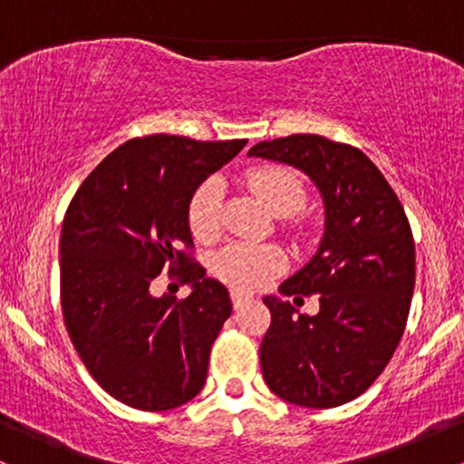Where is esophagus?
<instances>
[{
	"label": "esophagus",
	"mask_w": 464,
	"mask_h": 464,
	"mask_svg": "<svg viewBox=\"0 0 464 464\" xmlns=\"http://www.w3.org/2000/svg\"><path fill=\"white\" fill-rule=\"evenodd\" d=\"M231 301H233V307L239 310V307H244V303L250 301V296L244 295V292H239V290H233L231 292Z\"/></svg>",
	"instance_id": "1"
}]
</instances>
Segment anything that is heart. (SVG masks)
Instances as JSON below:
<instances>
[{"instance_id":"obj_1","label":"heart","mask_w":464,"mask_h":464,"mask_svg":"<svg viewBox=\"0 0 464 464\" xmlns=\"http://www.w3.org/2000/svg\"><path fill=\"white\" fill-rule=\"evenodd\" d=\"M250 191L273 211L275 216H295L305 205V185L292 169L279 165H262L246 174ZM222 183L207 179L198 185L189 200L188 220L196 239L211 242L220 233ZM285 268L279 248L255 246V244H228L214 259V273L237 290H257L273 281Z\"/></svg>"}]
</instances>
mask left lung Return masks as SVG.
I'll return each instance as SVG.
<instances>
[{
  "label": "left lung",
  "instance_id": "left-lung-1",
  "mask_svg": "<svg viewBox=\"0 0 464 464\" xmlns=\"http://www.w3.org/2000/svg\"><path fill=\"white\" fill-rule=\"evenodd\" d=\"M248 157L307 174L324 205L318 250L279 292L318 295V314L264 296L270 321L259 360L276 397L335 408L380 377L406 329L414 290V239L384 174L358 148L321 135L259 141Z\"/></svg>",
  "mask_w": 464,
  "mask_h": 464
}]
</instances>
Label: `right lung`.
<instances>
[{"instance_id":"add662e5","label":"right lung","mask_w":464,"mask_h":464,"mask_svg":"<svg viewBox=\"0 0 464 464\" xmlns=\"http://www.w3.org/2000/svg\"><path fill=\"white\" fill-rule=\"evenodd\" d=\"M246 140L179 135L121 143L84 179L61 233V305L69 338L93 380L117 401L148 412L202 391L211 344L231 316V296L183 248L198 185ZM163 267L186 270L188 300L154 297Z\"/></svg>"}]
</instances>
